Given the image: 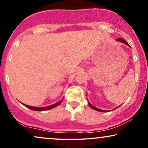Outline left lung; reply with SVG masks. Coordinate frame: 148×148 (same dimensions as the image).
I'll list each match as a JSON object with an SVG mask.
<instances>
[{"mask_svg":"<svg viewBox=\"0 0 148 148\" xmlns=\"http://www.w3.org/2000/svg\"><path fill=\"white\" fill-rule=\"evenodd\" d=\"M116 41H117V42H122V43H124V44H125L126 45H127V46H130V45H129L128 44V42H126V41H125L124 40H123V39H121V38H118V39H117V40ZM87 102H88V104H89V106H90V107L92 108V109H93V110H96V111H100V112H108V111H105V110H102V109H100V108H97V107H96V106H93L92 104H91L90 102H89V101H88V100H87ZM119 106H117V107H116L115 108H114V109H116V108H118Z\"/></svg>","mask_w":148,"mask_h":148,"instance_id":"obj_1","label":"left lung"}]
</instances>
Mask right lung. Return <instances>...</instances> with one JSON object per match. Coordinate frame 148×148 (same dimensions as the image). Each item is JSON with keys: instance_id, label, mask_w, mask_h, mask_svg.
I'll use <instances>...</instances> for the list:
<instances>
[{"instance_id": "add662e5", "label": "right lung", "mask_w": 148, "mask_h": 148, "mask_svg": "<svg viewBox=\"0 0 148 148\" xmlns=\"http://www.w3.org/2000/svg\"><path fill=\"white\" fill-rule=\"evenodd\" d=\"M61 102H62V100L59 101V102H57V103L53 104H52V105H50V106H44V107H36V106H31L27 105V104H23L24 106H25L26 107H27V108H30V109L33 110V111H47V110H50V109H51V108H53L56 107V106H59V104L61 103Z\"/></svg>"}]
</instances>
